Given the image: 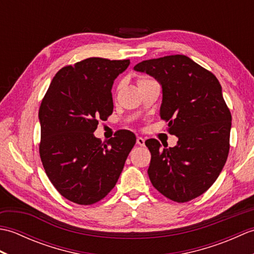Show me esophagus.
I'll return each mask as SVG.
<instances>
[{
  "mask_svg": "<svg viewBox=\"0 0 254 254\" xmlns=\"http://www.w3.org/2000/svg\"><path fill=\"white\" fill-rule=\"evenodd\" d=\"M136 144L139 145V146H144V145H145V139L143 137H137L136 138Z\"/></svg>",
  "mask_w": 254,
  "mask_h": 254,
  "instance_id": "obj_1",
  "label": "esophagus"
}]
</instances>
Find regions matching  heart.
Instances as JSON below:
<instances>
[{"label":"heart","mask_w":254,"mask_h":254,"mask_svg":"<svg viewBox=\"0 0 254 254\" xmlns=\"http://www.w3.org/2000/svg\"><path fill=\"white\" fill-rule=\"evenodd\" d=\"M147 80H149V78L145 77V76H139V77L137 78V85H138V86H139V85H142L143 83L147 82Z\"/></svg>","instance_id":"heart-1"}]
</instances>
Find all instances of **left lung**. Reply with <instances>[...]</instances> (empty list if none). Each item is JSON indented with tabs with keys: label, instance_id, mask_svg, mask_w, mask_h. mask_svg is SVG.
Here are the masks:
<instances>
[{
	"label": "left lung",
	"instance_id": "8db88e82",
	"mask_svg": "<svg viewBox=\"0 0 254 254\" xmlns=\"http://www.w3.org/2000/svg\"><path fill=\"white\" fill-rule=\"evenodd\" d=\"M134 69L161 84L160 118L178 137L169 148H160L154 138L145 142L152 155L149 180L171 201H191L212 187L228 157L231 113L222 86L212 72L182 55L145 60Z\"/></svg>",
	"mask_w": 254,
	"mask_h": 254
}]
</instances>
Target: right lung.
Listing matches in <instances>:
<instances>
[{"label":"right lung","mask_w":254,"mask_h":254,"mask_svg":"<svg viewBox=\"0 0 254 254\" xmlns=\"http://www.w3.org/2000/svg\"><path fill=\"white\" fill-rule=\"evenodd\" d=\"M130 60L88 58L59 71L39 108V154L46 174L68 201L91 205L104 198L120 177L136 137L120 130L101 143L98 120L113 111V80Z\"/></svg>","instance_id":"right-lung-1"}]
</instances>
